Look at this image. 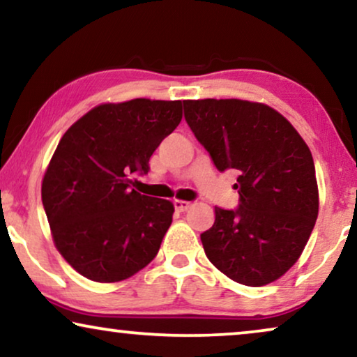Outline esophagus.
Returning a JSON list of instances; mask_svg holds the SVG:
<instances>
[{
    "label": "esophagus",
    "mask_w": 357,
    "mask_h": 357,
    "mask_svg": "<svg viewBox=\"0 0 357 357\" xmlns=\"http://www.w3.org/2000/svg\"><path fill=\"white\" fill-rule=\"evenodd\" d=\"M190 206H192V203L183 202V199H175L174 202V208L177 209V211H187Z\"/></svg>",
    "instance_id": "34e87169"
}]
</instances>
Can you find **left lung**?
Returning <instances> with one entry per match:
<instances>
[{"label":"left lung","instance_id":"left-lung-1","mask_svg":"<svg viewBox=\"0 0 357 357\" xmlns=\"http://www.w3.org/2000/svg\"><path fill=\"white\" fill-rule=\"evenodd\" d=\"M183 110L219 172H238V206L214 208L213 227L202 234L204 253L241 284L276 281L301 257L319 214L309 146L284 116L257 102L183 100Z\"/></svg>","mask_w":357,"mask_h":357}]
</instances>
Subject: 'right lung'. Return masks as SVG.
Wrapping results in <instances>:
<instances>
[{
	"label": "right lung",
	"mask_w": 357,
	"mask_h": 357,
	"mask_svg": "<svg viewBox=\"0 0 357 357\" xmlns=\"http://www.w3.org/2000/svg\"><path fill=\"white\" fill-rule=\"evenodd\" d=\"M182 120V100L104 104L63 135L42 182V203L63 258L87 280L116 282L154 260L174 204L131 188Z\"/></svg>",
	"instance_id": "add662e5"
}]
</instances>
